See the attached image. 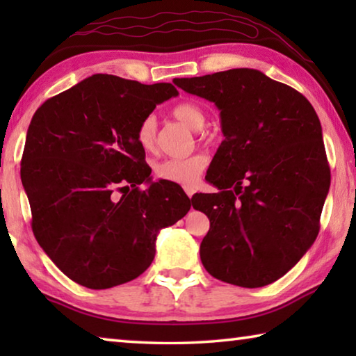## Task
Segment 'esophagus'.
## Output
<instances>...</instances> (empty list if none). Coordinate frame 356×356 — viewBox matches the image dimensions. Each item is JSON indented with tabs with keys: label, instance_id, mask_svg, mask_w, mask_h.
Here are the masks:
<instances>
[{
	"label": "esophagus",
	"instance_id": "34e87169",
	"mask_svg": "<svg viewBox=\"0 0 356 356\" xmlns=\"http://www.w3.org/2000/svg\"><path fill=\"white\" fill-rule=\"evenodd\" d=\"M184 190H185L186 196H188V197H191L193 195H195V188H193V186H184Z\"/></svg>",
	"mask_w": 356,
	"mask_h": 356
}]
</instances>
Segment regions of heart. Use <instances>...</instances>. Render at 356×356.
Returning a JSON list of instances; mask_svg holds the SVG:
<instances>
[{"mask_svg":"<svg viewBox=\"0 0 356 356\" xmlns=\"http://www.w3.org/2000/svg\"><path fill=\"white\" fill-rule=\"evenodd\" d=\"M172 116L193 130H200L206 122V114L195 104H179L172 108ZM136 141L144 150H152L156 141V120L154 116L144 118L136 130ZM204 154L191 155L188 159H166L155 165V177L179 185H193L207 168Z\"/></svg>","mask_w":356,"mask_h":356,"instance_id":"heart-1","label":"heart"}]
</instances>
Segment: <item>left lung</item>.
I'll return each instance as SVG.
<instances>
[{
    "label": "left lung",
    "mask_w": 356,
    "mask_h": 356,
    "mask_svg": "<svg viewBox=\"0 0 356 356\" xmlns=\"http://www.w3.org/2000/svg\"><path fill=\"white\" fill-rule=\"evenodd\" d=\"M218 106L225 141L206 180L218 193L191 197L210 220L201 261L216 280L262 287L311 248L330 188L322 127L303 94L254 69L176 78Z\"/></svg>",
    "instance_id": "8db88e82"
}]
</instances>
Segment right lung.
I'll list each match as a JSON object with an SVG mask.
<instances>
[{"label": "right lung", "instance_id": "right-lung-1", "mask_svg": "<svg viewBox=\"0 0 356 356\" xmlns=\"http://www.w3.org/2000/svg\"><path fill=\"white\" fill-rule=\"evenodd\" d=\"M171 83L97 74L44 102L28 127L22 182L34 237L72 281L110 289L154 261L160 229L191 204L177 185L150 182L136 130L177 95Z\"/></svg>", "mask_w": 356, "mask_h": 356}]
</instances>
